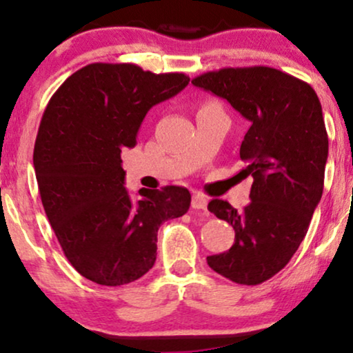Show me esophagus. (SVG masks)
Wrapping results in <instances>:
<instances>
[{"mask_svg": "<svg viewBox=\"0 0 353 353\" xmlns=\"http://www.w3.org/2000/svg\"><path fill=\"white\" fill-rule=\"evenodd\" d=\"M207 203H208V200L205 199L203 195L195 194L194 197H192V208L194 210H205L207 208Z\"/></svg>", "mask_w": 353, "mask_h": 353, "instance_id": "obj_1", "label": "esophagus"}]
</instances>
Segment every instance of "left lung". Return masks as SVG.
<instances>
[{
    "label": "left lung",
    "mask_w": 353,
    "mask_h": 353,
    "mask_svg": "<svg viewBox=\"0 0 353 353\" xmlns=\"http://www.w3.org/2000/svg\"><path fill=\"white\" fill-rule=\"evenodd\" d=\"M192 84L251 123L239 148L243 174L254 179L251 202L239 212L226 200L208 203L236 234L228 251L207 262L231 282L259 285L288 264L323 195L329 140L321 102L310 84L270 66L208 71Z\"/></svg>",
    "instance_id": "left-lung-1"
}]
</instances>
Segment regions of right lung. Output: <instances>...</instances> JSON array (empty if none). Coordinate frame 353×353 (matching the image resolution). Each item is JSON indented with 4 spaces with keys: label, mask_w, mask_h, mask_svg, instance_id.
Returning a JSON list of instances; mask_svg holds the SVG:
<instances>
[{
    "label": "right lung",
    "mask_w": 353,
    "mask_h": 353,
    "mask_svg": "<svg viewBox=\"0 0 353 353\" xmlns=\"http://www.w3.org/2000/svg\"><path fill=\"white\" fill-rule=\"evenodd\" d=\"M184 73L154 74L132 63H91L48 101L34 146L40 199L70 264L91 282L119 287L156 261L161 223L190 207L185 187L125 189L123 148L151 107L181 92Z\"/></svg>",
    "instance_id": "obj_1"
}]
</instances>
